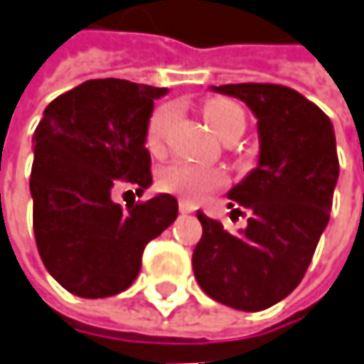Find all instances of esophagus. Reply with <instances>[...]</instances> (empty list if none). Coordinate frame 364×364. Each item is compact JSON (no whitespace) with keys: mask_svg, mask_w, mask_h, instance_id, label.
<instances>
[{"mask_svg":"<svg viewBox=\"0 0 364 364\" xmlns=\"http://www.w3.org/2000/svg\"><path fill=\"white\" fill-rule=\"evenodd\" d=\"M179 211H181V213H191V211H195V205L191 203V201H185V199H181V201H179Z\"/></svg>","mask_w":364,"mask_h":364,"instance_id":"1","label":"esophagus"}]
</instances>
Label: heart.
Wrapping results in <instances>:
<instances>
[{"mask_svg": "<svg viewBox=\"0 0 364 364\" xmlns=\"http://www.w3.org/2000/svg\"><path fill=\"white\" fill-rule=\"evenodd\" d=\"M175 117V108L171 105H161L153 110L151 119L146 122V146L151 151H159L163 146L165 134L169 129L171 120ZM203 117L211 131L220 139L240 136L245 129V114L228 98H211L203 105ZM159 185L163 191L185 197L189 201H201L203 197L228 185V175L215 167L193 165L187 161H173L159 173Z\"/></svg>", "mask_w": 364, "mask_h": 364, "instance_id": "obj_1", "label": "heart"}]
</instances>
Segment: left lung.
<instances>
[{
    "label": "left lung",
    "mask_w": 364,
    "mask_h": 364,
    "mask_svg": "<svg viewBox=\"0 0 364 364\" xmlns=\"http://www.w3.org/2000/svg\"><path fill=\"white\" fill-rule=\"evenodd\" d=\"M213 90L244 100L256 114L259 159L230 191L233 211L245 207L250 213L240 235L197 211L203 235L193 250V272L209 298L257 312L290 294L312 262L331 220L336 141L331 119L288 86L245 82Z\"/></svg>",
    "instance_id": "8db88e82"
}]
</instances>
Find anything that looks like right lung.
<instances>
[{
  "label": "right lung",
  "mask_w": 364,
  "mask_h": 364,
  "mask_svg": "<svg viewBox=\"0 0 364 364\" xmlns=\"http://www.w3.org/2000/svg\"><path fill=\"white\" fill-rule=\"evenodd\" d=\"M167 92L100 78L54 98L33 132V235L46 269L80 298H107L139 276L144 245L177 220V199L157 195L122 209L112 191L143 193L153 100Z\"/></svg>",
  "instance_id": "right-lung-1"
}]
</instances>
